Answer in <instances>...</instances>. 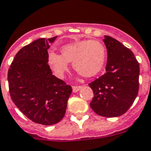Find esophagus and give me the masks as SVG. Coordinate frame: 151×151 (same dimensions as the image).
I'll return each instance as SVG.
<instances>
[{
    "label": "esophagus",
    "instance_id": "esophagus-1",
    "mask_svg": "<svg viewBox=\"0 0 151 151\" xmlns=\"http://www.w3.org/2000/svg\"><path fill=\"white\" fill-rule=\"evenodd\" d=\"M80 88H81V86H73V87H72L73 92H77L78 91L80 90Z\"/></svg>",
    "mask_w": 151,
    "mask_h": 151
}]
</instances>
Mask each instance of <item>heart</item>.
<instances>
[{
	"instance_id": "1",
	"label": "heart",
	"mask_w": 151,
	"mask_h": 151,
	"mask_svg": "<svg viewBox=\"0 0 151 151\" xmlns=\"http://www.w3.org/2000/svg\"><path fill=\"white\" fill-rule=\"evenodd\" d=\"M47 63L54 74L63 78L69 69V63L76 71L85 77H91L101 71L106 60V48L96 40H82L64 45L61 55L49 52Z\"/></svg>"
}]
</instances>
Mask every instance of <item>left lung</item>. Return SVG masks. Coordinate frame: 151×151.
<instances>
[{"label": "left lung", "mask_w": 151, "mask_h": 151, "mask_svg": "<svg viewBox=\"0 0 151 151\" xmlns=\"http://www.w3.org/2000/svg\"><path fill=\"white\" fill-rule=\"evenodd\" d=\"M107 50L106 72L89 83L94 97L91 109L104 117L123 114L133 104L139 88V63L131 49L105 36Z\"/></svg>", "instance_id": "1"}]
</instances>
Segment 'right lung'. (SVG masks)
I'll use <instances>...</instances> for the list:
<instances>
[{"mask_svg":"<svg viewBox=\"0 0 151 151\" xmlns=\"http://www.w3.org/2000/svg\"><path fill=\"white\" fill-rule=\"evenodd\" d=\"M57 37L32 42L17 53L8 71L12 102L26 117L42 125H54L64 116L70 85L52 75L47 63L49 44Z\"/></svg>","mask_w":151,"mask_h":151,"instance_id":"1","label":"right lung"}]
</instances>
